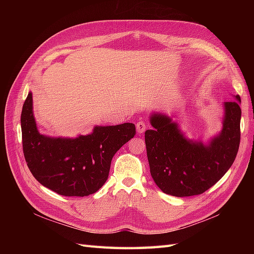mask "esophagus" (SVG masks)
<instances>
[{
  "mask_svg": "<svg viewBox=\"0 0 254 254\" xmlns=\"http://www.w3.org/2000/svg\"><path fill=\"white\" fill-rule=\"evenodd\" d=\"M146 127H147V124L143 121L136 123V131L139 133H143L146 130Z\"/></svg>",
  "mask_w": 254,
  "mask_h": 254,
  "instance_id": "1",
  "label": "esophagus"
}]
</instances>
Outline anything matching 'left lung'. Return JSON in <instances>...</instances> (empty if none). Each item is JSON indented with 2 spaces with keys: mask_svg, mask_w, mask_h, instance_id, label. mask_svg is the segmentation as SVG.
I'll list each match as a JSON object with an SVG mask.
<instances>
[{
  "mask_svg": "<svg viewBox=\"0 0 254 254\" xmlns=\"http://www.w3.org/2000/svg\"><path fill=\"white\" fill-rule=\"evenodd\" d=\"M226 102L220 133L204 145L187 139L177 123L153 113L145 131L150 175L160 190L176 197L202 194L220 180L236 158L241 142V97Z\"/></svg>",
  "mask_w": 254,
  "mask_h": 254,
  "instance_id": "left-lung-1",
  "label": "left lung"
}]
</instances>
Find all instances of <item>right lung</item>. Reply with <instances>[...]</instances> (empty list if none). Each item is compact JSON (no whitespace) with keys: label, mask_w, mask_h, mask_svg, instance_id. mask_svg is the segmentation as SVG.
<instances>
[{"label":"right lung","mask_w":254,"mask_h":254,"mask_svg":"<svg viewBox=\"0 0 254 254\" xmlns=\"http://www.w3.org/2000/svg\"><path fill=\"white\" fill-rule=\"evenodd\" d=\"M22 144L30 173L43 187L63 196L95 193L108 179L113 156L135 134L132 123L95 126L93 132L70 137L39 133L29 92L21 113Z\"/></svg>","instance_id":"obj_1"}]
</instances>
